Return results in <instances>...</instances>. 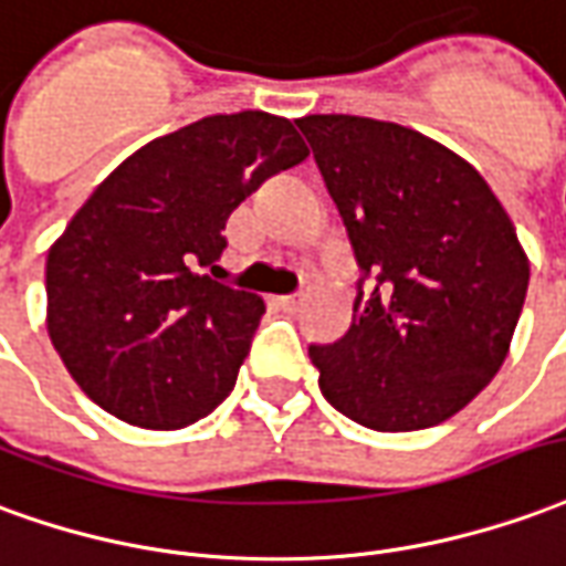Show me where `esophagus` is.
I'll return each mask as SVG.
<instances>
[{"label":"esophagus","mask_w":566,"mask_h":566,"mask_svg":"<svg viewBox=\"0 0 566 566\" xmlns=\"http://www.w3.org/2000/svg\"><path fill=\"white\" fill-rule=\"evenodd\" d=\"M276 304H280L283 311H298V304H302V292H298V295H280Z\"/></svg>","instance_id":"1"}]
</instances>
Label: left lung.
<instances>
[{
    "label": "left lung",
    "instance_id": "left-lung-1",
    "mask_svg": "<svg viewBox=\"0 0 566 566\" xmlns=\"http://www.w3.org/2000/svg\"><path fill=\"white\" fill-rule=\"evenodd\" d=\"M350 240L354 323L311 344L319 390L368 430H427L491 384L518 326L531 268L479 170L411 127L304 115Z\"/></svg>",
    "mask_w": 566,
    "mask_h": 566
}]
</instances>
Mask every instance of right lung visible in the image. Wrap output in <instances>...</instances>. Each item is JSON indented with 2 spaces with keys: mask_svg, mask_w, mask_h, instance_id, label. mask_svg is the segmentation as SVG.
Here are the masks:
<instances>
[{
  "mask_svg": "<svg viewBox=\"0 0 566 566\" xmlns=\"http://www.w3.org/2000/svg\"><path fill=\"white\" fill-rule=\"evenodd\" d=\"M311 151L247 109L158 136L115 167L48 252V332L99 408L179 430L226 402L264 314L212 280L240 200Z\"/></svg>",
  "mask_w": 566,
  "mask_h": 566,
  "instance_id": "right-lung-1",
  "label": "right lung"
}]
</instances>
